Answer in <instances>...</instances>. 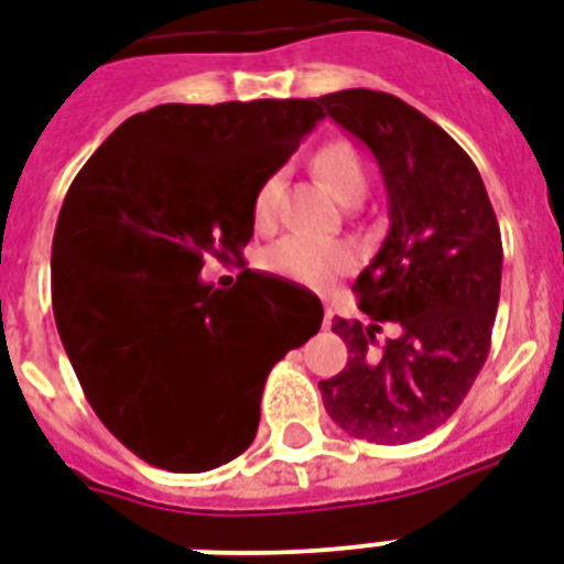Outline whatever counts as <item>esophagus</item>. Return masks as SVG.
<instances>
[{"instance_id": "1", "label": "esophagus", "mask_w": 564, "mask_h": 564, "mask_svg": "<svg viewBox=\"0 0 564 564\" xmlns=\"http://www.w3.org/2000/svg\"><path fill=\"white\" fill-rule=\"evenodd\" d=\"M332 326V311L326 308V314H323V328H328Z\"/></svg>"}]
</instances>
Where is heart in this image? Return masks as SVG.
Wrapping results in <instances>:
<instances>
[{
  "label": "heart",
  "mask_w": 564,
  "mask_h": 564,
  "mask_svg": "<svg viewBox=\"0 0 564 564\" xmlns=\"http://www.w3.org/2000/svg\"><path fill=\"white\" fill-rule=\"evenodd\" d=\"M314 171L317 177L326 183L335 197L349 200L360 197L367 188V174L360 165L358 154L352 145L346 142H332L323 145L314 154ZM279 197V177L264 180L256 192L253 200V218L259 227L273 220ZM261 264L291 282H303V285H326L335 276L346 273L355 264V250L346 241H332V238H311V236H285L279 238L276 245H270L261 256Z\"/></svg>",
  "instance_id": "heart-1"
}]
</instances>
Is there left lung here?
<instances>
[{"instance_id":"obj_1","label":"left lung","mask_w":564,"mask_h":564,"mask_svg":"<svg viewBox=\"0 0 564 564\" xmlns=\"http://www.w3.org/2000/svg\"><path fill=\"white\" fill-rule=\"evenodd\" d=\"M317 104L372 151L390 209L384 245L355 282L367 323H332L349 360L319 393L346 434L413 443L460 408L484 369L501 296V229L475 162L402 98L340 89ZM381 327L391 335L381 338Z\"/></svg>"}]
</instances>
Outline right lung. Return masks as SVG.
Listing matches in <instances>:
<instances>
[{
  "label": "right lung",
  "mask_w": 564,
  "mask_h": 564,
  "mask_svg": "<svg viewBox=\"0 0 564 564\" xmlns=\"http://www.w3.org/2000/svg\"><path fill=\"white\" fill-rule=\"evenodd\" d=\"M323 110L314 98L160 104L112 130L72 180L52 241V308L87 402L121 445L209 471L253 443L261 390L317 335L311 291L204 261L241 259L253 200Z\"/></svg>",
  "instance_id": "obj_1"
}]
</instances>
